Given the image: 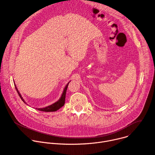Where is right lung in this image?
Instances as JSON below:
<instances>
[{
  "label": "right lung",
  "instance_id": "obj_1",
  "mask_svg": "<svg viewBox=\"0 0 155 155\" xmlns=\"http://www.w3.org/2000/svg\"><path fill=\"white\" fill-rule=\"evenodd\" d=\"M70 82L67 84V85L65 86V87L64 88V91L62 93V94H61V97L60 98V99L55 103H54V104H51V105H49L47 107H43V108H36V109L38 110H40V111H43V112H54V111H57V110H58L60 108H61L62 106H64L65 104V97H66V92H67V88H68V85L70 83ZM15 88L18 92V94L19 96V97L21 98V99L22 100V101H23V102L25 104H27L25 103V101H24V100L23 99V98L22 97L21 94L19 93V90H18L16 86V84H15ZM28 105V104H27Z\"/></svg>",
  "mask_w": 155,
  "mask_h": 155
}]
</instances>
